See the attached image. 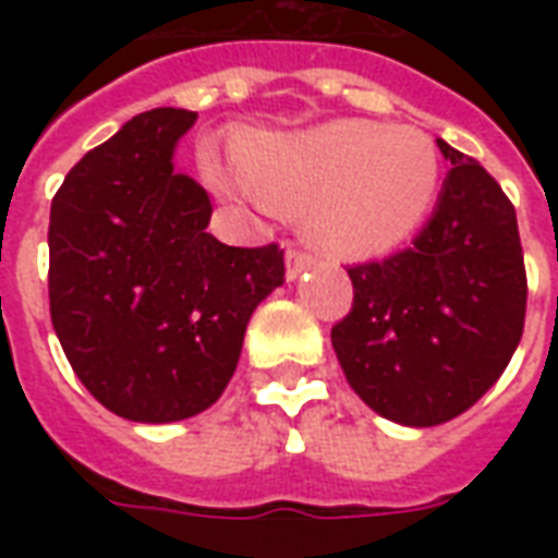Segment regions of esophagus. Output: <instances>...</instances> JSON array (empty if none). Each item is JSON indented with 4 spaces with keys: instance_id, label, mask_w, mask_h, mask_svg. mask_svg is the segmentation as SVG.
<instances>
[{
    "instance_id": "34e87169",
    "label": "esophagus",
    "mask_w": 558,
    "mask_h": 558,
    "mask_svg": "<svg viewBox=\"0 0 558 558\" xmlns=\"http://www.w3.org/2000/svg\"><path fill=\"white\" fill-rule=\"evenodd\" d=\"M315 263H318V257H313L310 252H298V248H289V254H287V278L289 280L301 278L306 269H313Z\"/></svg>"
}]
</instances>
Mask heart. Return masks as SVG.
Here are the masks:
<instances>
[{
  "label": "heart",
  "instance_id": "heart-1",
  "mask_svg": "<svg viewBox=\"0 0 558 558\" xmlns=\"http://www.w3.org/2000/svg\"><path fill=\"white\" fill-rule=\"evenodd\" d=\"M240 168L263 205L304 214L306 234L344 257L397 248L428 217L440 187L428 135L373 121L257 138L240 153Z\"/></svg>",
  "mask_w": 558,
  "mask_h": 558
}]
</instances>
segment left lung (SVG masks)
Returning a JSON list of instances; mask_svg holds the SVG:
<instances>
[{"mask_svg": "<svg viewBox=\"0 0 558 558\" xmlns=\"http://www.w3.org/2000/svg\"><path fill=\"white\" fill-rule=\"evenodd\" d=\"M451 161L414 243L350 266L353 310L332 327L350 388L376 414L428 428L472 408L519 348L527 271L515 208L475 159Z\"/></svg>", "mask_w": 558, "mask_h": 558, "instance_id": "obj_1", "label": "left lung"}]
</instances>
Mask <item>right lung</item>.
<instances>
[{"label":"right lung","mask_w":558,"mask_h":558,"mask_svg":"<svg viewBox=\"0 0 558 558\" xmlns=\"http://www.w3.org/2000/svg\"><path fill=\"white\" fill-rule=\"evenodd\" d=\"M196 112L159 107L83 156L51 199L48 304L83 388L133 423H177L222 397L245 324L283 283V248L205 228L210 199L173 170Z\"/></svg>","instance_id":"add662e5"}]
</instances>
